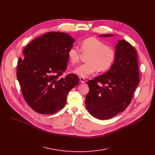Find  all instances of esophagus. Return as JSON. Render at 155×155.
<instances>
[{
  "mask_svg": "<svg viewBox=\"0 0 155 155\" xmlns=\"http://www.w3.org/2000/svg\"><path fill=\"white\" fill-rule=\"evenodd\" d=\"M80 82L81 83H84L85 82V79L83 78V77H80Z\"/></svg>",
  "mask_w": 155,
  "mask_h": 155,
  "instance_id": "obj_1",
  "label": "esophagus"
}]
</instances>
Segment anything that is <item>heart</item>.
Instances as JSON below:
<instances>
[{"instance_id":"heart-1","label":"heart","mask_w":155,"mask_h":155,"mask_svg":"<svg viewBox=\"0 0 155 155\" xmlns=\"http://www.w3.org/2000/svg\"><path fill=\"white\" fill-rule=\"evenodd\" d=\"M80 50L83 54H88L86 63L77 67L73 71L81 77H87L98 69L104 72L108 69L115 59V51L112 47L105 45L104 42L95 37H90L82 41ZM81 51L73 47L68 53V58L72 64L79 62L81 58Z\"/></svg>"}]
</instances>
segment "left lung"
Masks as SVG:
<instances>
[{"label":"left lung","instance_id":"8db88e82","mask_svg":"<svg viewBox=\"0 0 155 155\" xmlns=\"http://www.w3.org/2000/svg\"><path fill=\"white\" fill-rule=\"evenodd\" d=\"M115 49V61L110 70L87 81L90 91L86 97L85 105L88 112L99 120H108L123 112L129 105L139 82L135 48L127 41L121 40L116 43ZM98 83L103 86L98 85Z\"/></svg>","mask_w":155,"mask_h":155}]
</instances>
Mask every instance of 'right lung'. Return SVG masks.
Returning a JSON list of instances; mask_svg holds the SVG:
<instances>
[{
	"label": "right lung",
	"instance_id": "right-lung-1",
	"mask_svg": "<svg viewBox=\"0 0 155 155\" xmlns=\"http://www.w3.org/2000/svg\"><path fill=\"white\" fill-rule=\"evenodd\" d=\"M74 42L66 33L47 32L29 43L23 51L25 57L19 59L17 78L24 99L36 112L56 113L78 84L75 74L59 78L67 69L68 53Z\"/></svg>",
	"mask_w": 155,
	"mask_h": 155
}]
</instances>
